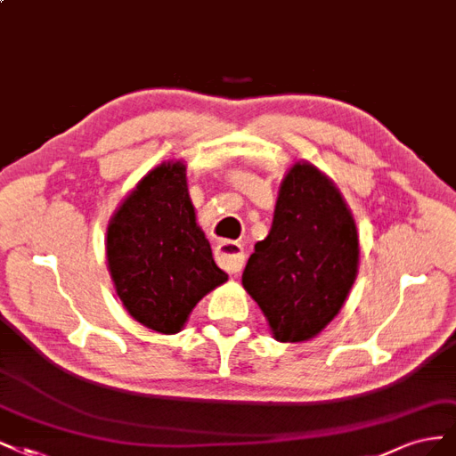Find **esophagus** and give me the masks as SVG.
Segmentation results:
<instances>
[{
    "label": "esophagus",
    "instance_id": "1",
    "mask_svg": "<svg viewBox=\"0 0 456 456\" xmlns=\"http://www.w3.org/2000/svg\"><path fill=\"white\" fill-rule=\"evenodd\" d=\"M217 265L227 273H239L244 267V248L234 240H224L216 248Z\"/></svg>",
    "mask_w": 456,
    "mask_h": 456
}]
</instances>
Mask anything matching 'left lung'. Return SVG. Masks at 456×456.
Listing matches in <instances>:
<instances>
[{"mask_svg":"<svg viewBox=\"0 0 456 456\" xmlns=\"http://www.w3.org/2000/svg\"><path fill=\"white\" fill-rule=\"evenodd\" d=\"M360 239L341 191L308 160L278 189L273 225L256 244L242 286L281 343L313 339L339 314L358 276Z\"/></svg>","mask_w":456,"mask_h":456,"instance_id":"8db88e82","label":"left lung"}]
</instances>
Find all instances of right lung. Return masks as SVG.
<instances>
[{
  "label": "right lung",
  "instance_id": "add662e5",
  "mask_svg": "<svg viewBox=\"0 0 456 456\" xmlns=\"http://www.w3.org/2000/svg\"><path fill=\"white\" fill-rule=\"evenodd\" d=\"M106 259L126 313L167 335L182 331L197 303L227 282L197 224L183 160H163L123 199L108 224Z\"/></svg>",
  "mask_w": 456,
  "mask_h": 456
}]
</instances>
